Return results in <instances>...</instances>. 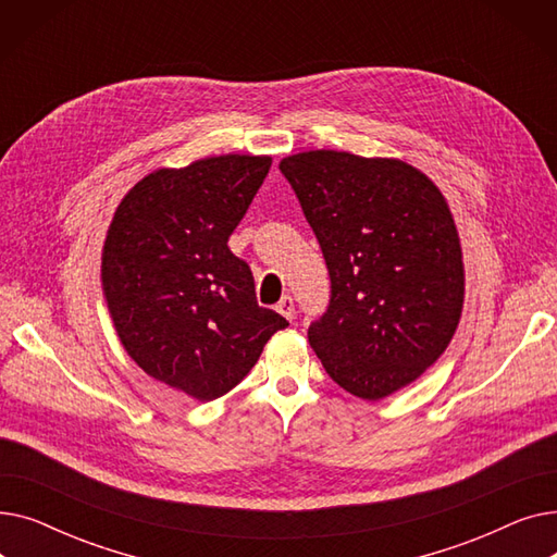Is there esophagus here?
I'll return each instance as SVG.
<instances>
[{"instance_id":"1","label":"esophagus","mask_w":557,"mask_h":557,"mask_svg":"<svg viewBox=\"0 0 557 557\" xmlns=\"http://www.w3.org/2000/svg\"><path fill=\"white\" fill-rule=\"evenodd\" d=\"M275 309H277L286 320H294V315H296V305H294V298H290V296H284V298L275 305Z\"/></svg>"}]
</instances>
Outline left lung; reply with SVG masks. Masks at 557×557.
<instances>
[{
  "label": "left lung",
  "instance_id": "1",
  "mask_svg": "<svg viewBox=\"0 0 557 557\" xmlns=\"http://www.w3.org/2000/svg\"><path fill=\"white\" fill-rule=\"evenodd\" d=\"M323 250L332 296L309 343L334 382L361 399L393 395L437 361L460 320L465 271L449 205L422 171L347 151L288 156Z\"/></svg>",
  "mask_w": 557,
  "mask_h": 557
}]
</instances>
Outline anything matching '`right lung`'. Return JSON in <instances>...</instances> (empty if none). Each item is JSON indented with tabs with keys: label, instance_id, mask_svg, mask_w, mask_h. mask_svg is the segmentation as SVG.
<instances>
[{
	"label": "right lung",
	"instance_id": "obj_1",
	"mask_svg": "<svg viewBox=\"0 0 557 557\" xmlns=\"http://www.w3.org/2000/svg\"><path fill=\"white\" fill-rule=\"evenodd\" d=\"M269 156H219L158 169L124 196L101 257L112 325L128 357L198 401L237 386L286 318L257 305L230 234L271 169Z\"/></svg>",
	"mask_w": 557,
	"mask_h": 557
}]
</instances>
